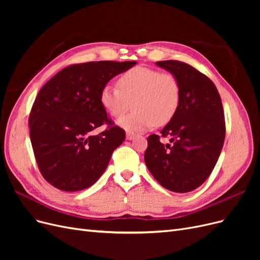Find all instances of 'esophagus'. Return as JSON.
I'll return each mask as SVG.
<instances>
[{
	"instance_id": "esophagus-1",
	"label": "esophagus",
	"mask_w": 260,
	"mask_h": 260,
	"mask_svg": "<svg viewBox=\"0 0 260 260\" xmlns=\"http://www.w3.org/2000/svg\"><path fill=\"white\" fill-rule=\"evenodd\" d=\"M125 136H127V140H133V139H135V137H136V133L135 132H131V131H128L127 135H125Z\"/></svg>"
}]
</instances>
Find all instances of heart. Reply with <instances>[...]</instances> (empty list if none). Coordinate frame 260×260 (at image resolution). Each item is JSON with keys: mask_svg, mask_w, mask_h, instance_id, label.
I'll use <instances>...</instances> for the list:
<instances>
[{"mask_svg": "<svg viewBox=\"0 0 260 260\" xmlns=\"http://www.w3.org/2000/svg\"><path fill=\"white\" fill-rule=\"evenodd\" d=\"M117 85L105 84L100 92V102L116 119L122 118L132 107L136 109L119 121L127 130L141 131L167 124L179 108L180 82L169 72L136 66L120 75Z\"/></svg>", "mask_w": 260, "mask_h": 260, "instance_id": "obj_1", "label": "heart"}]
</instances>
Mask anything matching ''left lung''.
Here are the masks:
<instances>
[{
    "label": "left lung",
    "mask_w": 260,
    "mask_h": 260,
    "mask_svg": "<svg viewBox=\"0 0 260 260\" xmlns=\"http://www.w3.org/2000/svg\"><path fill=\"white\" fill-rule=\"evenodd\" d=\"M180 82L178 111L160 131L147 138L144 160L158 183L177 193L191 192L210 176L225 137L221 99L207 76L179 60L157 61ZM171 138L165 146L160 137Z\"/></svg>",
    "instance_id": "8db88e82"
}]
</instances>
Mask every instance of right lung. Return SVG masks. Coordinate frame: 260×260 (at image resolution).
Instances as JSON below:
<instances>
[{
	"instance_id": "right-lung-1",
	"label": "right lung",
	"mask_w": 260,
	"mask_h": 260,
	"mask_svg": "<svg viewBox=\"0 0 260 260\" xmlns=\"http://www.w3.org/2000/svg\"><path fill=\"white\" fill-rule=\"evenodd\" d=\"M136 61L101 60L69 65L39 91L29 115L30 140L43 178L58 190L90 187L103 175L125 132L100 102L102 88ZM106 129L96 136L92 130Z\"/></svg>"
}]
</instances>
